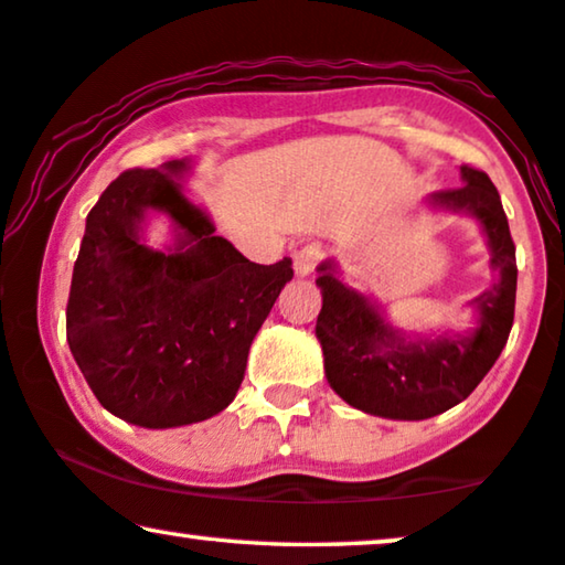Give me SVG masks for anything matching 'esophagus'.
<instances>
[{"instance_id": "34e87169", "label": "esophagus", "mask_w": 565, "mask_h": 565, "mask_svg": "<svg viewBox=\"0 0 565 565\" xmlns=\"http://www.w3.org/2000/svg\"><path fill=\"white\" fill-rule=\"evenodd\" d=\"M323 257H327V252H323L321 244H306L303 249L296 252V259H292V265H296V275L300 277L313 275V269L319 267V262Z\"/></svg>"}]
</instances>
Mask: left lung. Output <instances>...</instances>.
I'll use <instances>...</instances> for the list:
<instances>
[{
  "label": "left lung",
  "instance_id": "left-lung-1",
  "mask_svg": "<svg viewBox=\"0 0 565 565\" xmlns=\"http://www.w3.org/2000/svg\"><path fill=\"white\" fill-rule=\"evenodd\" d=\"M460 177L462 188L431 192L424 203L470 215L486 236L493 282L468 300L476 311L470 331L406 334L373 298L342 280L334 259L316 267L323 298L316 321L323 373L337 396L360 412L396 422L431 419L466 401L504 350L516 298L514 242L489 174L460 167Z\"/></svg>",
  "mask_w": 565,
  "mask_h": 565
}]
</instances>
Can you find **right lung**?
<instances>
[{
    "instance_id": "obj_1",
    "label": "right lung",
    "mask_w": 565,
    "mask_h": 565,
    "mask_svg": "<svg viewBox=\"0 0 565 565\" xmlns=\"http://www.w3.org/2000/svg\"><path fill=\"white\" fill-rule=\"evenodd\" d=\"M192 159L130 169L87 215L72 275L66 342L99 404L146 429L205 422L236 398L249 347L292 262L257 265L215 236L182 180ZM153 214L173 242L151 247Z\"/></svg>"
}]
</instances>
